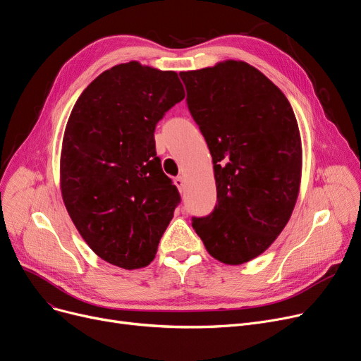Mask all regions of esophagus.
I'll return each mask as SVG.
<instances>
[{
    "mask_svg": "<svg viewBox=\"0 0 361 361\" xmlns=\"http://www.w3.org/2000/svg\"><path fill=\"white\" fill-rule=\"evenodd\" d=\"M174 183H176V185L178 187V190H180V192H184V187H185V178H184L183 176L177 177V178L174 180Z\"/></svg>",
    "mask_w": 361,
    "mask_h": 361,
    "instance_id": "esophagus-1",
    "label": "esophagus"
}]
</instances>
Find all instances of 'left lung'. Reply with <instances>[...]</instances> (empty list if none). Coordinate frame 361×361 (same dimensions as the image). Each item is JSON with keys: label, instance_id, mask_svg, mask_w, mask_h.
Masks as SVG:
<instances>
[{"label": "left lung", "instance_id": "8db88e82", "mask_svg": "<svg viewBox=\"0 0 361 361\" xmlns=\"http://www.w3.org/2000/svg\"><path fill=\"white\" fill-rule=\"evenodd\" d=\"M209 147L218 203L193 228L211 257L240 265L267 250L300 193L301 135L286 96L242 60L180 72Z\"/></svg>", "mask_w": 361, "mask_h": 361}]
</instances>
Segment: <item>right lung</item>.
Returning a JSON list of instances; mask_svg holds the SVG:
<instances>
[{"mask_svg":"<svg viewBox=\"0 0 361 361\" xmlns=\"http://www.w3.org/2000/svg\"><path fill=\"white\" fill-rule=\"evenodd\" d=\"M184 96L177 72L128 61L100 73L68 119L61 197L92 252L116 267L137 270L154 259L180 203L153 133Z\"/></svg>","mask_w":361,"mask_h":361,"instance_id":"add662e5","label":"right lung"}]
</instances>
